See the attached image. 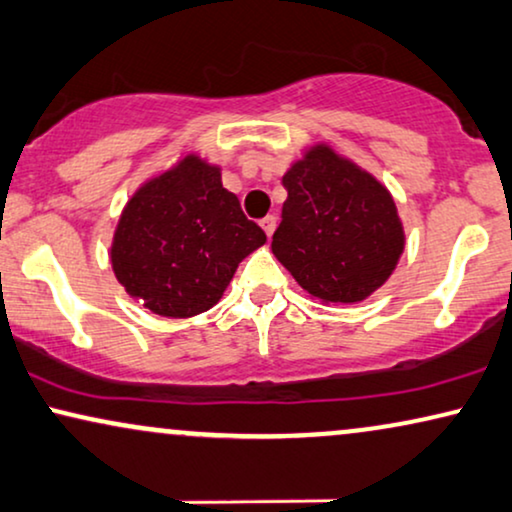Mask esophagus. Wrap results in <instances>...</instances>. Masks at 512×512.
Returning a JSON list of instances; mask_svg holds the SVG:
<instances>
[{
  "label": "esophagus",
  "instance_id": "34e87169",
  "mask_svg": "<svg viewBox=\"0 0 512 512\" xmlns=\"http://www.w3.org/2000/svg\"><path fill=\"white\" fill-rule=\"evenodd\" d=\"M261 228H263L265 235L272 237V232H275V228H277V218L275 216H265L261 221Z\"/></svg>",
  "mask_w": 512,
  "mask_h": 512
}]
</instances>
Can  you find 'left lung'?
Instances as JSON below:
<instances>
[{
	"label": "left lung",
	"mask_w": 512,
	"mask_h": 512,
	"mask_svg": "<svg viewBox=\"0 0 512 512\" xmlns=\"http://www.w3.org/2000/svg\"><path fill=\"white\" fill-rule=\"evenodd\" d=\"M287 202L272 254L322 303H357L383 287L404 251L395 199L327 143L282 176Z\"/></svg>",
	"instance_id": "1"
}]
</instances>
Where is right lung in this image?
Masks as SVG:
<instances>
[{
  "label": "right lung",
  "instance_id": "obj_1",
  "mask_svg": "<svg viewBox=\"0 0 512 512\" xmlns=\"http://www.w3.org/2000/svg\"><path fill=\"white\" fill-rule=\"evenodd\" d=\"M263 244L265 232L223 188L221 167L190 152L126 202L110 263L143 308L183 320L214 308L242 258Z\"/></svg>",
  "mask_w": 512,
  "mask_h": 512
}]
</instances>
